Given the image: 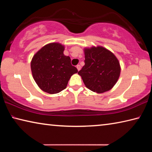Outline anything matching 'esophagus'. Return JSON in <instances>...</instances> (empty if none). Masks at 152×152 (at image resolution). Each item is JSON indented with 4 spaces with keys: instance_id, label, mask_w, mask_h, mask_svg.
Returning a JSON list of instances; mask_svg holds the SVG:
<instances>
[{
    "instance_id": "obj_1",
    "label": "esophagus",
    "mask_w": 152,
    "mask_h": 152,
    "mask_svg": "<svg viewBox=\"0 0 152 152\" xmlns=\"http://www.w3.org/2000/svg\"><path fill=\"white\" fill-rule=\"evenodd\" d=\"M76 68H77V70H78V71L80 70V68H81V66H80V65H77L76 66Z\"/></svg>"
}]
</instances>
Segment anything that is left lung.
<instances>
[{
  "instance_id": "1",
  "label": "left lung",
  "mask_w": 152,
  "mask_h": 152,
  "mask_svg": "<svg viewBox=\"0 0 152 152\" xmlns=\"http://www.w3.org/2000/svg\"><path fill=\"white\" fill-rule=\"evenodd\" d=\"M84 65L78 74L91 91L103 93L109 91L119 78L121 67L113 53L101 46L84 49Z\"/></svg>"
}]
</instances>
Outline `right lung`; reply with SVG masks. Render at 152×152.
<instances>
[{
    "instance_id": "1",
    "label": "right lung",
    "mask_w": 152,
    "mask_h": 152,
    "mask_svg": "<svg viewBox=\"0 0 152 152\" xmlns=\"http://www.w3.org/2000/svg\"><path fill=\"white\" fill-rule=\"evenodd\" d=\"M64 46L51 43L40 49L33 56L31 68L38 86L49 94H56L65 89L69 80L78 72L72 66L69 56L64 54Z\"/></svg>"
}]
</instances>
